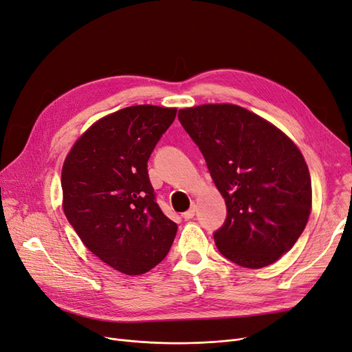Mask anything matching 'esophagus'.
Listing matches in <instances>:
<instances>
[{
    "mask_svg": "<svg viewBox=\"0 0 352 352\" xmlns=\"http://www.w3.org/2000/svg\"><path fill=\"white\" fill-rule=\"evenodd\" d=\"M195 210H197V206L195 204H192V206H190V208L189 210H186L185 212H184V219L185 220H190V219H192L194 216H195Z\"/></svg>",
    "mask_w": 352,
    "mask_h": 352,
    "instance_id": "1",
    "label": "esophagus"
}]
</instances>
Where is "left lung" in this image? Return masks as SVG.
Wrapping results in <instances>:
<instances>
[{
  "instance_id": "left-lung-1",
  "label": "left lung",
  "mask_w": 352,
  "mask_h": 352,
  "mask_svg": "<svg viewBox=\"0 0 352 352\" xmlns=\"http://www.w3.org/2000/svg\"><path fill=\"white\" fill-rule=\"evenodd\" d=\"M228 207L214 241L242 267L278 261L301 236L311 212V179L300 148L258 114L235 104L179 110Z\"/></svg>"
}]
</instances>
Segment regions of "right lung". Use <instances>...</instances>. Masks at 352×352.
<instances>
[{
    "label": "right lung",
    "instance_id": "1",
    "mask_svg": "<svg viewBox=\"0 0 352 352\" xmlns=\"http://www.w3.org/2000/svg\"><path fill=\"white\" fill-rule=\"evenodd\" d=\"M176 109L141 104L101 117L73 144L61 170L63 210L92 254L136 276L162 261L176 223L155 202L146 163Z\"/></svg>",
    "mask_w": 352,
    "mask_h": 352
}]
</instances>
